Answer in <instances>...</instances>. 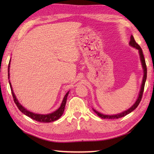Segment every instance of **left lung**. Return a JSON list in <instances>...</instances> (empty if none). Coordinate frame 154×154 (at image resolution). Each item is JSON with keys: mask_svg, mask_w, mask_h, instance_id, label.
<instances>
[{"mask_svg": "<svg viewBox=\"0 0 154 154\" xmlns=\"http://www.w3.org/2000/svg\"><path fill=\"white\" fill-rule=\"evenodd\" d=\"M129 44L131 45L132 47L137 49V50H138L139 54H140V60H141L142 67H143V77L141 89H140V91L139 95H138V99L136 100V103L134 104L131 107H130L129 109H128L127 110L124 111V112H121L120 114H115V115H106V114H101V113L98 112V111H97V110H95L93 109V110H94V112H95L99 117L102 118V119H119V118L125 116L127 115L128 114L130 113L131 112H132L134 110H135L136 108H137V106L139 105L140 101H141V100H142L143 93V90H144L145 83H146V78H147V67H146V64L145 59H144V56H143V51H142V48H140V45L136 43L135 40H134V37H133V35H131V37H130V41Z\"/></svg>", "mask_w": 154, "mask_h": 154, "instance_id": "left-lung-1", "label": "left lung"}]
</instances>
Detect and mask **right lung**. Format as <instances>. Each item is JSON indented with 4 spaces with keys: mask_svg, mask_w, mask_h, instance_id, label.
<instances>
[{
    "mask_svg": "<svg viewBox=\"0 0 154 154\" xmlns=\"http://www.w3.org/2000/svg\"><path fill=\"white\" fill-rule=\"evenodd\" d=\"M10 62H11V61H10ZM10 62H9L8 67V79H9V75H10V73H9ZM9 84H10V87H11V89L13 99H14V101L15 104H16V106H17L18 109L20 110L23 114H24L25 115H26L28 117L31 118L32 119H33L35 121H38V122H54V121H55V120H58L62 116V114H63V113L64 112L65 104H66L67 98L69 92V91H68V92L66 93V94L65 95L60 107L57 110H55V112L50 113V114H35V113L32 112H30V111H29V110L26 109L24 107H23L21 104L19 103L18 100H17V99H16L14 93H13L12 85H11V82H10V81H9Z\"/></svg>",
    "mask_w": 154,
    "mask_h": 154,
    "instance_id": "obj_1",
    "label": "right lung"
}]
</instances>
